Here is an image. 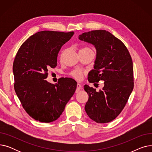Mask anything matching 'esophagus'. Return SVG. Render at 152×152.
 I'll return each mask as SVG.
<instances>
[{
  "instance_id": "1",
  "label": "esophagus",
  "mask_w": 152,
  "mask_h": 152,
  "mask_svg": "<svg viewBox=\"0 0 152 152\" xmlns=\"http://www.w3.org/2000/svg\"><path fill=\"white\" fill-rule=\"evenodd\" d=\"M81 85L80 84L77 83V86H76V93H77V92H79V91H80V89H81Z\"/></svg>"
}]
</instances>
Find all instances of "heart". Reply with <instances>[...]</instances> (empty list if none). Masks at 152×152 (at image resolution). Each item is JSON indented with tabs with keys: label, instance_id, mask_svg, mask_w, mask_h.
<instances>
[{
	"label": "heart",
	"instance_id": "1",
	"mask_svg": "<svg viewBox=\"0 0 152 152\" xmlns=\"http://www.w3.org/2000/svg\"><path fill=\"white\" fill-rule=\"evenodd\" d=\"M91 50L88 47H84L83 49H82L81 50ZM85 71L81 69H73V71H71L69 73V75L73 77L74 79H75L77 81H81V79H83L84 75H85Z\"/></svg>",
	"mask_w": 152,
	"mask_h": 152
}]
</instances>
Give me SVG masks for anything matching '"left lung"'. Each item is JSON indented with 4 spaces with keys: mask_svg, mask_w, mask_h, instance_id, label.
I'll return each instance as SVG.
<instances>
[{
    "mask_svg": "<svg viewBox=\"0 0 152 152\" xmlns=\"http://www.w3.org/2000/svg\"><path fill=\"white\" fill-rule=\"evenodd\" d=\"M79 39L93 44L97 50L94 69L88 75L89 82L104 81V87L99 92L84 86L89 95L86 112L96 123L111 122L121 113L134 88L131 56L123 42L105 30L84 33Z\"/></svg>",
    "mask_w": 152,
    "mask_h": 152,
    "instance_id": "left-lung-1",
    "label": "left lung"
}]
</instances>
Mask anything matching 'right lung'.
Listing matches in <instances>:
<instances>
[{"instance_id": "right-lung-1", "label": "right lung", "mask_w": 152, "mask_h": 152, "mask_svg": "<svg viewBox=\"0 0 152 152\" xmlns=\"http://www.w3.org/2000/svg\"><path fill=\"white\" fill-rule=\"evenodd\" d=\"M73 34V31L38 32L21 45L15 56L14 89L23 108L36 121L57 119L76 91L77 83L71 78L61 77L57 84L45 79L49 69L57 66L61 47Z\"/></svg>"}]
</instances>
